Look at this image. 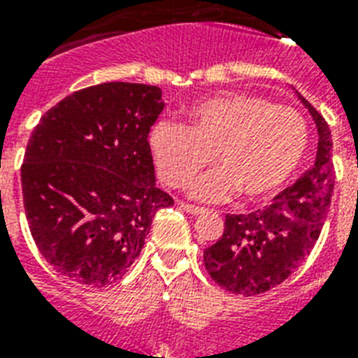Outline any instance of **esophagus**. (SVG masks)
<instances>
[{
  "label": "esophagus",
  "instance_id": "34e87169",
  "mask_svg": "<svg viewBox=\"0 0 358 358\" xmlns=\"http://www.w3.org/2000/svg\"><path fill=\"white\" fill-rule=\"evenodd\" d=\"M180 208H182L184 212L191 213V215H199V213L204 212V208L195 206V204H189V202H180Z\"/></svg>",
  "mask_w": 358,
  "mask_h": 358
}]
</instances>
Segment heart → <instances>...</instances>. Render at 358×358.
<instances>
[{
  "instance_id": "obj_1",
  "label": "heart",
  "mask_w": 358,
  "mask_h": 358,
  "mask_svg": "<svg viewBox=\"0 0 358 358\" xmlns=\"http://www.w3.org/2000/svg\"><path fill=\"white\" fill-rule=\"evenodd\" d=\"M189 122L163 119L148 137L152 159L167 184L182 185L213 159L221 165L189 184L199 199H247L277 191L303 162L308 124L294 108L255 94H223L187 109Z\"/></svg>"
}]
</instances>
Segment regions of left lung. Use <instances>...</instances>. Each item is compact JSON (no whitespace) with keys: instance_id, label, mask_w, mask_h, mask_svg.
<instances>
[{"instance_id":"8db88e82","label":"left lung","mask_w":358,"mask_h":358,"mask_svg":"<svg viewBox=\"0 0 358 358\" xmlns=\"http://www.w3.org/2000/svg\"><path fill=\"white\" fill-rule=\"evenodd\" d=\"M317 128L316 162L269 206L227 215L224 232L204 252L210 277L236 295H258L284 282L310 255L334 189L333 137L316 108L295 91Z\"/></svg>"}]
</instances>
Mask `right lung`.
<instances>
[{
  "label": "right lung",
  "instance_id": "obj_1",
  "mask_svg": "<svg viewBox=\"0 0 358 358\" xmlns=\"http://www.w3.org/2000/svg\"><path fill=\"white\" fill-rule=\"evenodd\" d=\"M163 108L159 87L111 81L63 98L33 129L25 217L41 255L70 280L100 288L124 277L157 210L173 206L148 145Z\"/></svg>",
  "mask_w": 358,
  "mask_h": 358
}]
</instances>
